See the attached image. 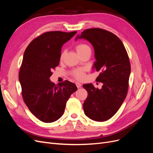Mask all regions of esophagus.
I'll list each match as a JSON object with an SVG mask.
<instances>
[{
	"mask_svg": "<svg viewBox=\"0 0 153 153\" xmlns=\"http://www.w3.org/2000/svg\"><path fill=\"white\" fill-rule=\"evenodd\" d=\"M76 85L77 87V88H80V87H82L81 84H80V83H79V82H76Z\"/></svg>",
	"mask_w": 153,
	"mask_h": 153,
	"instance_id": "1",
	"label": "esophagus"
}]
</instances>
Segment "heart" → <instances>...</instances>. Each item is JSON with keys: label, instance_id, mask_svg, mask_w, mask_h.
<instances>
[{"label": "heart", "instance_id": "heart-1", "mask_svg": "<svg viewBox=\"0 0 153 153\" xmlns=\"http://www.w3.org/2000/svg\"><path fill=\"white\" fill-rule=\"evenodd\" d=\"M76 52L78 53V55H80L81 54L84 53L85 52H91V49L90 48V47L89 45H87L85 43H79L77 44L76 45ZM64 53H65V52H62L61 57H60V59L61 60H62L64 56ZM72 75L75 77L76 79L78 80H82L83 78H84V70L83 69H76V70L74 71L72 73Z\"/></svg>", "mask_w": 153, "mask_h": 153}]
</instances>
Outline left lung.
Segmentation results:
<instances>
[{
	"label": "left lung",
	"instance_id": "obj_1",
	"mask_svg": "<svg viewBox=\"0 0 153 153\" xmlns=\"http://www.w3.org/2000/svg\"><path fill=\"white\" fill-rule=\"evenodd\" d=\"M78 39H85L93 46L96 60L93 68L100 71L96 80L103 84L101 89L92 84L83 85L88 93L83 105L84 113L94 121H105L117 112L126 98L131 73L128 55L121 39L102 29H86Z\"/></svg>",
	"mask_w": 153,
	"mask_h": 153
}]
</instances>
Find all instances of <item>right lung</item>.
I'll return each mask as SVG.
<instances>
[{
	"label": "right lung",
	"instance_id": "obj_1",
	"mask_svg": "<svg viewBox=\"0 0 153 153\" xmlns=\"http://www.w3.org/2000/svg\"><path fill=\"white\" fill-rule=\"evenodd\" d=\"M76 32H47L32 40L25 50L18 75L22 97L42 122L52 123L61 117L67 101L77 90L68 80L58 85L50 80L52 71L59 64L62 45Z\"/></svg>",
	"mask_w": 153,
	"mask_h": 153
}]
</instances>
